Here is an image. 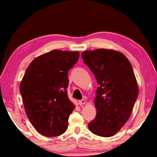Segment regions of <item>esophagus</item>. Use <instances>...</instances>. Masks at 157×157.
<instances>
[{
	"label": "esophagus",
	"mask_w": 157,
	"mask_h": 157,
	"mask_svg": "<svg viewBox=\"0 0 157 157\" xmlns=\"http://www.w3.org/2000/svg\"><path fill=\"white\" fill-rule=\"evenodd\" d=\"M85 104H86V101H85V100L82 99V100H80V101H79V105H80V106H82L83 105H85Z\"/></svg>",
	"instance_id": "34e87169"
}]
</instances>
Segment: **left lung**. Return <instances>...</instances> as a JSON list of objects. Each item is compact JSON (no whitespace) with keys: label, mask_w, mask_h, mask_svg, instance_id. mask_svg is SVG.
<instances>
[{"label":"left lung","mask_w":157,"mask_h":157,"mask_svg":"<svg viewBox=\"0 0 157 157\" xmlns=\"http://www.w3.org/2000/svg\"><path fill=\"white\" fill-rule=\"evenodd\" d=\"M82 56L99 85L94 99L96 116L88 128L96 135L110 137L128 121L138 98L134 70L124 55L113 50L84 51Z\"/></svg>","instance_id":"8db88e82"}]
</instances>
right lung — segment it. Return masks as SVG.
Instances as JSON below:
<instances>
[{
  "label": "right lung",
  "mask_w": 157,
  "mask_h": 157,
  "mask_svg": "<svg viewBox=\"0 0 157 157\" xmlns=\"http://www.w3.org/2000/svg\"><path fill=\"white\" fill-rule=\"evenodd\" d=\"M78 52L53 50L33 60L19 86L25 113L40 134H63L75 105L67 88L69 70L78 61Z\"/></svg>",
  "instance_id": "add662e5"
}]
</instances>
